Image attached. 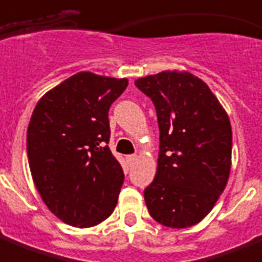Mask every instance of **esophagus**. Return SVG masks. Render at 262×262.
Returning a JSON list of instances; mask_svg holds the SVG:
<instances>
[{
  "label": "esophagus",
  "instance_id": "esophagus-1",
  "mask_svg": "<svg viewBox=\"0 0 262 262\" xmlns=\"http://www.w3.org/2000/svg\"><path fill=\"white\" fill-rule=\"evenodd\" d=\"M136 155H128V157H127V162H128V165H134V162L136 161Z\"/></svg>",
  "mask_w": 262,
  "mask_h": 262
}]
</instances>
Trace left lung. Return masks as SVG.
<instances>
[{
	"label": "left lung",
	"instance_id": "1",
	"mask_svg": "<svg viewBox=\"0 0 262 262\" xmlns=\"http://www.w3.org/2000/svg\"><path fill=\"white\" fill-rule=\"evenodd\" d=\"M159 124L154 181L144 189L148 213L167 228L198 224L210 213L232 167L230 120L207 84L189 72L140 77Z\"/></svg>",
	"mask_w": 262,
	"mask_h": 262
}]
</instances>
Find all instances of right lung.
Returning <instances> with one entry per match:
<instances>
[{"label": "right lung", "mask_w": 262, "mask_h": 262, "mask_svg": "<svg viewBox=\"0 0 262 262\" xmlns=\"http://www.w3.org/2000/svg\"><path fill=\"white\" fill-rule=\"evenodd\" d=\"M127 85V79L79 72L48 91L32 114V178L49 210L71 226L100 224L118 204L124 174L107 146L108 111Z\"/></svg>", "instance_id": "1"}]
</instances>
